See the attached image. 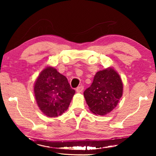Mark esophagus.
<instances>
[{
	"instance_id": "obj_1",
	"label": "esophagus",
	"mask_w": 156,
	"mask_h": 156,
	"mask_svg": "<svg viewBox=\"0 0 156 156\" xmlns=\"http://www.w3.org/2000/svg\"><path fill=\"white\" fill-rule=\"evenodd\" d=\"M83 89H84V87L83 85L79 86L77 88H76V92H78V93H80V92L83 91Z\"/></svg>"
}]
</instances>
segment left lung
<instances>
[{
    "mask_svg": "<svg viewBox=\"0 0 156 156\" xmlns=\"http://www.w3.org/2000/svg\"><path fill=\"white\" fill-rule=\"evenodd\" d=\"M122 83L112 68L97 72L91 85L84 91V96L92 113L103 115L117 106L122 95Z\"/></svg>",
    "mask_w": 156,
    "mask_h": 156,
    "instance_id": "8db88e82",
    "label": "left lung"
}]
</instances>
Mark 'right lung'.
Returning <instances> with one entry per match:
<instances>
[{
    "mask_svg": "<svg viewBox=\"0 0 156 156\" xmlns=\"http://www.w3.org/2000/svg\"><path fill=\"white\" fill-rule=\"evenodd\" d=\"M75 92L67 78L51 67L40 73L34 85L37 104L44 115L51 118L57 117L67 110Z\"/></svg>",
    "mask_w": 156,
    "mask_h": 156,
    "instance_id": "add662e5",
    "label": "right lung"
}]
</instances>
